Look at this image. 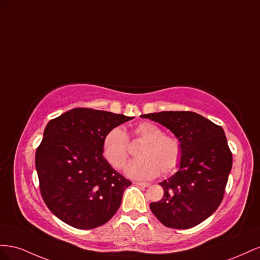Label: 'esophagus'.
Returning <instances> with one entry per match:
<instances>
[{
  "label": "esophagus",
  "instance_id": "esophagus-1",
  "mask_svg": "<svg viewBox=\"0 0 260 260\" xmlns=\"http://www.w3.org/2000/svg\"><path fill=\"white\" fill-rule=\"evenodd\" d=\"M134 184L139 185V186H143V187H148V186H150V184H149V183H144V182H138V181L134 182Z\"/></svg>",
  "mask_w": 260,
  "mask_h": 260
}]
</instances>
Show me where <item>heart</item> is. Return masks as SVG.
Instances as JSON below:
<instances>
[{"mask_svg": "<svg viewBox=\"0 0 260 260\" xmlns=\"http://www.w3.org/2000/svg\"><path fill=\"white\" fill-rule=\"evenodd\" d=\"M133 134L144 140L137 150L139 158L129 161L124 167L125 174L136 180H151L173 172L179 165L182 147L179 139L165 136L157 125L150 122L138 124ZM102 154L115 169L121 168L128 155L127 137L120 127L109 131L102 140Z\"/></svg>", "mask_w": 260, "mask_h": 260, "instance_id": "b5f03b06", "label": "heart"}]
</instances>
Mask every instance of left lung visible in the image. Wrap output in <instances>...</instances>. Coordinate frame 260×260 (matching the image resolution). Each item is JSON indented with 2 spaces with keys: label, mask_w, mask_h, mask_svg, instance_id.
Here are the masks:
<instances>
[{
  "label": "left lung",
  "mask_w": 260,
  "mask_h": 260,
  "mask_svg": "<svg viewBox=\"0 0 260 260\" xmlns=\"http://www.w3.org/2000/svg\"><path fill=\"white\" fill-rule=\"evenodd\" d=\"M171 131L182 147L179 170L160 183L163 198L150 210L168 228L202 223L223 199L232 153L221 126L190 111H163L142 115Z\"/></svg>",
  "instance_id": "8db88e82"
}]
</instances>
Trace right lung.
Here are the masks:
<instances>
[{
	"label": "right lung",
	"instance_id": "add662e5",
	"mask_svg": "<svg viewBox=\"0 0 260 260\" xmlns=\"http://www.w3.org/2000/svg\"><path fill=\"white\" fill-rule=\"evenodd\" d=\"M134 117L76 108L51 120L36 152L40 191L51 212L89 230L112 218L132 184L102 155L107 133Z\"/></svg>",
	"mask_w": 260,
	"mask_h": 260
}]
</instances>
